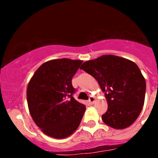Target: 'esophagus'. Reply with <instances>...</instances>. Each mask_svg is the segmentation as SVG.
I'll return each mask as SVG.
<instances>
[{
  "label": "esophagus",
  "mask_w": 158,
  "mask_h": 158,
  "mask_svg": "<svg viewBox=\"0 0 158 158\" xmlns=\"http://www.w3.org/2000/svg\"><path fill=\"white\" fill-rule=\"evenodd\" d=\"M95 102V98L93 96H90L89 97V102L90 105H92Z\"/></svg>",
  "instance_id": "esophagus-1"
}]
</instances>
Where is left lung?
I'll return each instance as SVG.
<instances>
[{"instance_id":"left-lung-1","label":"left lung","mask_w":158,"mask_h":158,"mask_svg":"<svg viewBox=\"0 0 158 158\" xmlns=\"http://www.w3.org/2000/svg\"><path fill=\"white\" fill-rule=\"evenodd\" d=\"M81 69L93 76L105 92L108 110L103 122L114 129L131 125L144 103L146 82L134 62L114 55H103L85 62Z\"/></svg>"}]
</instances>
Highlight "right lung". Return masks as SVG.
<instances>
[{
    "label": "right lung",
    "instance_id": "add662e5",
    "mask_svg": "<svg viewBox=\"0 0 158 158\" xmlns=\"http://www.w3.org/2000/svg\"><path fill=\"white\" fill-rule=\"evenodd\" d=\"M82 60L59 59L41 65L27 89L28 109L35 124L47 136L63 139L80 125L85 106L73 97L72 79Z\"/></svg>",
    "mask_w": 158,
    "mask_h": 158
}]
</instances>
